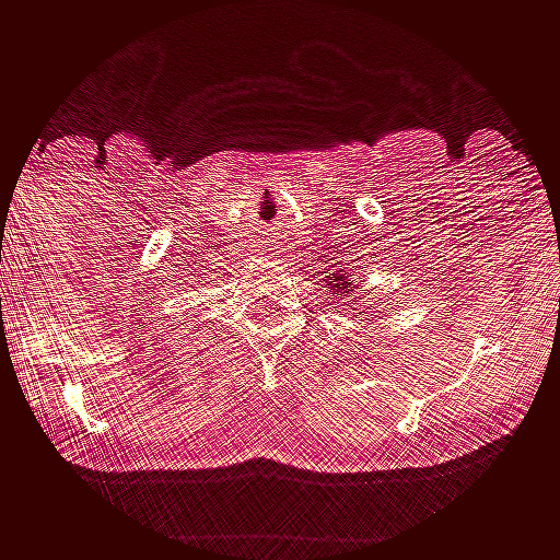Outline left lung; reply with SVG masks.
Wrapping results in <instances>:
<instances>
[{
    "mask_svg": "<svg viewBox=\"0 0 560 560\" xmlns=\"http://www.w3.org/2000/svg\"><path fill=\"white\" fill-rule=\"evenodd\" d=\"M352 279L357 280L355 284L351 283ZM355 287H359V277H355V273H347V270H340L334 280H327V290H334V293H337V299H340L343 293L350 295ZM355 302H359V299H352V305H355Z\"/></svg>",
    "mask_w": 560,
    "mask_h": 560,
    "instance_id": "obj_1",
    "label": "left lung"
}]
</instances>
